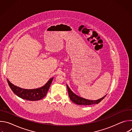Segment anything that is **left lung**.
Masks as SVG:
<instances>
[{
    "label": "left lung",
    "instance_id": "left-lung-1",
    "mask_svg": "<svg viewBox=\"0 0 132 132\" xmlns=\"http://www.w3.org/2000/svg\"><path fill=\"white\" fill-rule=\"evenodd\" d=\"M67 85V88L68 90V92L69 97L70 99V100L75 103H76L78 105H91V104H98L100 102H101L106 96H104L102 98H100L97 100H89L88 99H84L83 98L80 97L76 95H75L74 93H73L71 90L70 89V88L68 87V86Z\"/></svg>",
    "mask_w": 132,
    "mask_h": 132
}]
</instances>
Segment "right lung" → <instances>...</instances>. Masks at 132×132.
Returning <instances> with one entry per match:
<instances>
[{"label": "right lung", "instance_id": "add662e5", "mask_svg": "<svg viewBox=\"0 0 132 132\" xmlns=\"http://www.w3.org/2000/svg\"><path fill=\"white\" fill-rule=\"evenodd\" d=\"M53 78H51L43 87L34 89H25L16 87L11 84L8 79V85L15 95L23 99L29 101H37L43 99L46 95Z\"/></svg>", "mask_w": 132, "mask_h": 132}]
</instances>
